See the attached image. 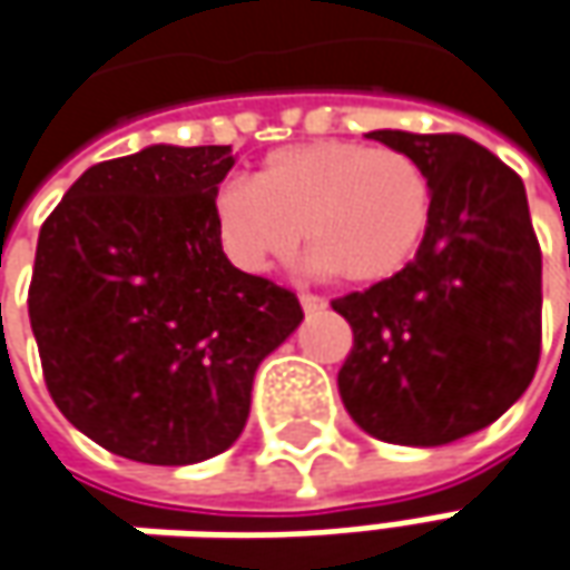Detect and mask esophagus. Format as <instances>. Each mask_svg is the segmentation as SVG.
Here are the masks:
<instances>
[{
    "mask_svg": "<svg viewBox=\"0 0 570 570\" xmlns=\"http://www.w3.org/2000/svg\"><path fill=\"white\" fill-rule=\"evenodd\" d=\"M299 303H303L305 312H322V308H327V299L318 296V293H303V296H299Z\"/></svg>",
    "mask_w": 570,
    "mask_h": 570,
    "instance_id": "34e87169",
    "label": "esophagus"
}]
</instances>
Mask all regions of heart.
Here are the masks:
<instances>
[{"label":"heart","mask_w":570,"mask_h":570,"mask_svg":"<svg viewBox=\"0 0 570 570\" xmlns=\"http://www.w3.org/2000/svg\"><path fill=\"white\" fill-rule=\"evenodd\" d=\"M432 179L416 157L363 141L271 150L248 179L214 191L220 246L243 271H267L299 243L346 284H382L416 258L432 224Z\"/></svg>","instance_id":"heart-1"}]
</instances>
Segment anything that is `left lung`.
I'll use <instances>...</instances> for the list:
<instances>
[{
  "instance_id": "left-lung-1",
  "label": "left lung",
  "mask_w": 570,
  "mask_h": 570,
  "mask_svg": "<svg viewBox=\"0 0 570 570\" xmlns=\"http://www.w3.org/2000/svg\"><path fill=\"white\" fill-rule=\"evenodd\" d=\"M432 179V224L397 277L331 299L353 327L346 413L391 444L458 442L530 387L542 350V252L514 169L442 131H368Z\"/></svg>"
}]
</instances>
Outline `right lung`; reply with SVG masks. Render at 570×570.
<instances>
[{"label": "right lung", "instance_id": "obj_1", "mask_svg": "<svg viewBox=\"0 0 570 570\" xmlns=\"http://www.w3.org/2000/svg\"><path fill=\"white\" fill-rule=\"evenodd\" d=\"M229 145L90 167L40 226L28 315L62 416L119 458L186 466L246 429L255 368L303 322L293 289L226 262Z\"/></svg>", "mask_w": 570, "mask_h": 570}]
</instances>
